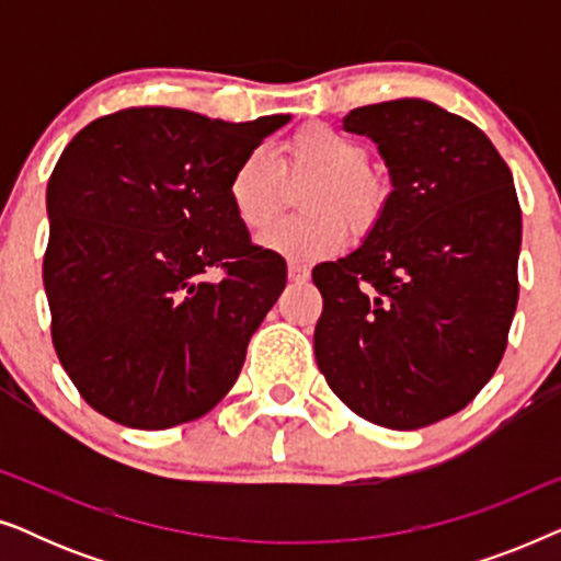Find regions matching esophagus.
<instances>
[{
  "mask_svg": "<svg viewBox=\"0 0 561 561\" xmlns=\"http://www.w3.org/2000/svg\"><path fill=\"white\" fill-rule=\"evenodd\" d=\"M309 267L306 265H301V263H290L288 265V278L294 280V283H304V280H309Z\"/></svg>",
  "mask_w": 561,
  "mask_h": 561,
  "instance_id": "obj_1",
  "label": "esophagus"
}]
</instances>
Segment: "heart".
<instances>
[{"label":"heart","instance_id":"obj_1","mask_svg":"<svg viewBox=\"0 0 561 561\" xmlns=\"http://www.w3.org/2000/svg\"><path fill=\"white\" fill-rule=\"evenodd\" d=\"M367 148L355 137L327 125L298 129L286 145V181H313L301 198L309 217L280 219L260 234L265 250L294 263H313L340 252L350 227L365 234L378 225L388 204V186L373 173ZM227 196L237 221L260 232L283 204V179L265 148H252L234 165Z\"/></svg>","mask_w":561,"mask_h":561}]
</instances>
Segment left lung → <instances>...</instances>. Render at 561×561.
<instances>
[{
	"mask_svg": "<svg viewBox=\"0 0 561 561\" xmlns=\"http://www.w3.org/2000/svg\"><path fill=\"white\" fill-rule=\"evenodd\" d=\"M393 191L363 248L313 267V332L336 398L411 432L462 411L501 365L518 304L520 206L480 127L424 99L352 110Z\"/></svg>",
	"mask_w": 561,
	"mask_h": 561,
	"instance_id": "left-lung-1",
	"label": "left lung"
}]
</instances>
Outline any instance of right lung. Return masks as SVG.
Segmentation results:
<instances>
[{
  "label": "right lung",
  "instance_id": "add662e5",
  "mask_svg": "<svg viewBox=\"0 0 561 561\" xmlns=\"http://www.w3.org/2000/svg\"><path fill=\"white\" fill-rule=\"evenodd\" d=\"M288 119L129 106L66 145L48 181L43 283L56 355L102 416L171 428L234 386L286 260L252 244L227 183Z\"/></svg>",
  "mask_w": 561,
  "mask_h": 561
}]
</instances>
